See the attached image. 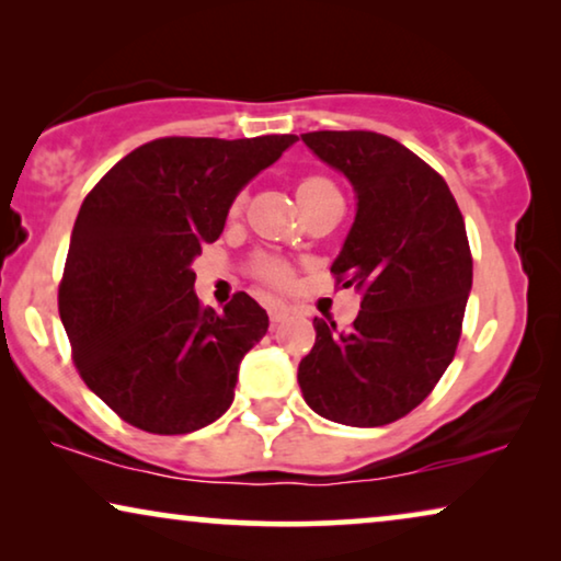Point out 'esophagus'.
<instances>
[{"label":"esophagus","instance_id":"1","mask_svg":"<svg viewBox=\"0 0 561 561\" xmlns=\"http://www.w3.org/2000/svg\"><path fill=\"white\" fill-rule=\"evenodd\" d=\"M288 306L283 304V301H278V298H273L271 304H267V317H271V321L273 324H278V321H283L288 317Z\"/></svg>","mask_w":561,"mask_h":561}]
</instances>
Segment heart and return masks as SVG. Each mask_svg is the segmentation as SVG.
Wrapping results in <instances>:
<instances>
[{
	"label": "heart",
	"mask_w": 561,
	"mask_h": 561,
	"mask_svg": "<svg viewBox=\"0 0 561 561\" xmlns=\"http://www.w3.org/2000/svg\"><path fill=\"white\" fill-rule=\"evenodd\" d=\"M327 188H334L332 183L327 179H319V175H313V179H304L298 183L296 188V196H304V194H317V191H327ZM240 209V202L234 204V211ZM257 273L263 275V278L273 280V283H286L288 280V267L280 263V260H273V257H265L257 263Z\"/></svg>",
	"instance_id": "obj_1"
}]
</instances>
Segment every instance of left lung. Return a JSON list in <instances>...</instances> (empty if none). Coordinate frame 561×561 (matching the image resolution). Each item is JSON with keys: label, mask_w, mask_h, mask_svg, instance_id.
I'll return each mask as SVG.
<instances>
[{"label": "left lung", "mask_w": 561, "mask_h": 561, "mask_svg": "<svg viewBox=\"0 0 561 561\" xmlns=\"http://www.w3.org/2000/svg\"><path fill=\"white\" fill-rule=\"evenodd\" d=\"M313 156L352 183L357 209L332 273L363 290L347 332L313 319L298 365L304 401L344 426H382L416 409L455 357L472 257L451 191L393 137L306 133Z\"/></svg>", "instance_id": "obj_1"}]
</instances>
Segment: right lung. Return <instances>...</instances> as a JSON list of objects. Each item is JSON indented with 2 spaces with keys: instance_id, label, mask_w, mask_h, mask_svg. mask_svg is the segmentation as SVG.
Masks as SVG:
<instances>
[{
  "instance_id": "1",
  "label": "right lung",
  "mask_w": 561,
  "mask_h": 561,
  "mask_svg": "<svg viewBox=\"0 0 561 561\" xmlns=\"http://www.w3.org/2000/svg\"><path fill=\"white\" fill-rule=\"evenodd\" d=\"M296 135L163 137L129 152L83 198L58 309L81 378L127 424L191 434L234 398L240 363L267 332L255 298L198 304L194 260L234 198Z\"/></svg>"
}]
</instances>
